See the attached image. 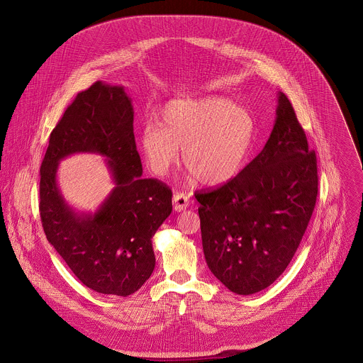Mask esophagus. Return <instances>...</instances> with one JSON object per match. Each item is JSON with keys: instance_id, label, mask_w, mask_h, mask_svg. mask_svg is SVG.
<instances>
[{"instance_id": "1", "label": "esophagus", "mask_w": 363, "mask_h": 363, "mask_svg": "<svg viewBox=\"0 0 363 363\" xmlns=\"http://www.w3.org/2000/svg\"><path fill=\"white\" fill-rule=\"evenodd\" d=\"M189 206H190V199H189L187 194H184V193H176V194L173 196V208H174V211L182 212V211L187 209Z\"/></svg>"}]
</instances>
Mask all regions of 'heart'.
I'll return each instance as SVG.
<instances>
[{
  "mask_svg": "<svg viewBox=\"0 0 363 363\" xmlns=\"http://www.w3.org/2000/svg\"><path fill=\"white\" fill-rule=\"evenodd\" d=\"M257 124L253 114L229 99H176L148 123L140 145L150 170L163 177L179 160L203 184L232 180L250 154Z\"/></svg>",
  "mask_w": 363,
  "mask_h": 363,
  "instance_id": "b5f03b06",
  "label": "heart"
}]
</instances>
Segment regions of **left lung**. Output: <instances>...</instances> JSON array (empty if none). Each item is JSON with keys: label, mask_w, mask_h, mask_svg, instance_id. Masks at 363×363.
<instances>
[{"label": "left lung", "mask_w": 363, "mask_h": 363, "mask_svg": "<svg viewBox=\"0 0 363 363\" xmlns=\"http://www.w3.org/2000/svg\"><path fill=\"white\" fill-rule=\"evenodd\" d=\"M262 151L223 186L197 193L211 272L232 292L252 295L288 267L317 197V160L285 94Z\"/></svg>", "instance_id": "8db88e82"}]
</instances>
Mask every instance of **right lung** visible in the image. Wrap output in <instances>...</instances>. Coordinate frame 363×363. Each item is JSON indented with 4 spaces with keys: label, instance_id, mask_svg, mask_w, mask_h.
Masks as SVG:
<instances>
[{
    "label": "right lung",
    "instance_id": "add662e5",
    "mask_svg": "<svg viewBox=\"0 0 363 363\" xmlns=\"http://www.w3.org/2000/svg\"><path fill=\"white\" fill-rule=\"evenodd\" d=\"M133 123L124 86L98 81L64 111L40 167L46 238L85 286L104 295L128 296L145 284L155 268L152 238L172 212V190L143 177ZM74 153L106 157L115 187L95 213H77L57 187V164Z\"/></svg>",
    "mask_w": 363,
    "mask_h": 363
}]
</instances>
